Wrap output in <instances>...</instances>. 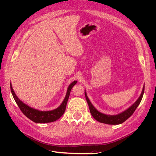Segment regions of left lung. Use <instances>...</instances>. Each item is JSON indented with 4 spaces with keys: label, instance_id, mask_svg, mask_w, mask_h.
<instances>
[{
    "label": "left lung",
    "instance_id": "1",
    "mask_svg": "<svg viewBox=\"0 0 156 156\" xmlns=\"http://www.w3.org/2000/svg\"><path fill=\"white\" fill-rule=\"evenodd\" d=\"M144 89H145V86H144L143 90H142V92L141 93V95L140 96V97H139V98L134 104L132 105L130 107L128 108L127 109H126V110L124 111L123 112H122L121 113H119L118 115H109L103 114L102 113V112L97 111V109L94 108V106L92 105L90 100L88 99L86 91L84 92V93H85L86 99H87V101L88 102L89 109H90V113L92 117H93L96 120L98 121V122H102V123H105V124L119 125L125 122L127 119H129L132 115H133L135 111L136 110L137 107H138L139 105L140 104L142 98H143L144 93Z\"/></svg>",
    "mask_w": 156,
    "mask_h": 156
}]
</instances>
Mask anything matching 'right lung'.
<instances>
[{
  "label": "right lung",
  "mask_w": 156,
  "mask_h": 156,
  "mask_svg": "<svg viewBox=\"0 0 156 156\" xmlns=\"http://www.w3.org/2000/svg\"><path fill=\"white\" fill-rule=\"evenodd\" d=\"M77 83V81H74L69 84L67 92H66V97L64 100L63 101L62 103L59 107L54 109L52 111H41L37 110V109L33 108L30 107H29L27 105L19 99V98L16 97L15 92L13 91V89L12 87V84L11 83V90L12 92V97L14 98L16 103L17 104L20 110L22 111V112L24 114L26 117L29 118L30 120L34 121L37 123H45V122H54L58 119L60 118L63 114L66 111V105H67L68 100L69 98V94H70V91L72 90V87Z\"/></svg>",
  "instance_id": "1"
}]
</instances>
